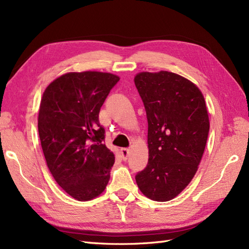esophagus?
Segmentation results:
<instances>
[{
  "mask_svg": "<svg viewBox=\"0 0 249 249\" xmlns=\"http://www.w3.org/2000/svg\"><path fill=\"white\" fill-rule=\"evenodd\" d=\"M120 154H122L123 159L126 160L127 156H129V154H130V150L125 149V147H123V149H120Z\"/></svg>",
  "mask_w": 249,
  "mask_h": 249,
  "instance_id": "esophagus-1",
  "label": "esophagus"
}]
</instances>
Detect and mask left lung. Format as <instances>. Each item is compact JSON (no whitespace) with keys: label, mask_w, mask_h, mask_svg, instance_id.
Segmentation results:
<instances>
[{"label":"left lung","mask_w":249,"mask_h":249,"mask_svg":"<svg viewBox=\"0 0 249 249\" xmlns=\"http://www.w3.org/2000/svg\"><path fill=\"white\" fill-rule=\"evenodd\" d=\"M134 82L149 124V161L136 183L145 197L165 202L198 171L210 131L205 99L191 80L169 71L140 72Z\"/></svg>","instance_id":"1"}]
</instances>
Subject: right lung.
Masks as SVG:
<instances>
[{
    "mask_svg": "<svg viewBox=\"0 0 249 249\" xmlns=\"http://www.w3.org/2000/svg\"><path fill=\"white\" fill-rule=\"evenodd\" d=\"M119 79L108 72H68L43 93L37 126L47 166L78 201L98 197L110 180L115 156L104 143L98 114Z\"/></svg>",
    "mask_w": 249,
    "mask_h": 249,
    "instance_id": "1",
    "label": "right lung"
}]
</instances>
